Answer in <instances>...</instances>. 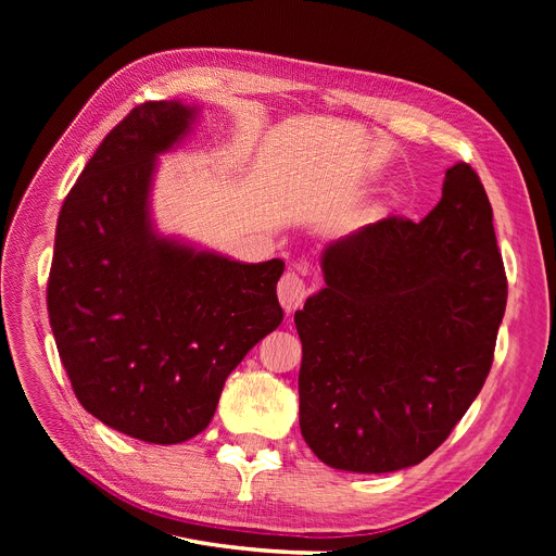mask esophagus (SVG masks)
<instances>
[{"label":"esophagus","instance_id":"obj_1","mask_svg":"<svg viewBox=\"0 0 556 556\" xmlns=\"http://www.w3.org/2000/svg\"><path fill=\"white\" fill-rule=\"evenodd\" d=\"M306 294H308V285L304 280V276H301L296 268H290L288 274H285L278 282V299H280V306L292 313L296 308L304 306L306 301Z\"/></svg>","mask_w":556,"mask_h":556}]
</instances>
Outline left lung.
I'll return each mask as SVG.
<instances>
[{"label": "left lung", "instance_id": "8db88e82", "mask_svg": "<svg viewBox=\"0 0 556 556\" xmlns=\"http://www.w3.org/2000/svg\"><path fill=\"white\" fill-rule=\"evenodd\" d=\"M325 288L294 313L299 425L319 462L392 473L439 447L490 376L508 282L468 164L425 220L384 217L325 248Z\"/></svg>", "mask_w": 556, "mask_h": 556}]
</instances>
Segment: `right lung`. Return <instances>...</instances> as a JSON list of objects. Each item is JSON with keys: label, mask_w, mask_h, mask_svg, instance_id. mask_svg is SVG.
<instances>
[{"label": "right lung", "mask_w": 556, "mask_h": 556, "mask_svg": "<svg viewBox=\"0 0 556 556\" xmlns=\"http://www.w3.org/2000/svg\"><path fill=\"white\" fill-rule=\"evenodd\" d=\"M201 109L146 102L99 143L55 231L48 317L80 406L131 439L204 431L227 376L282 323V260L239 262L153 220L160 155Z\"/></svg>", "instance_id": "add662e5"}]
</instances>
